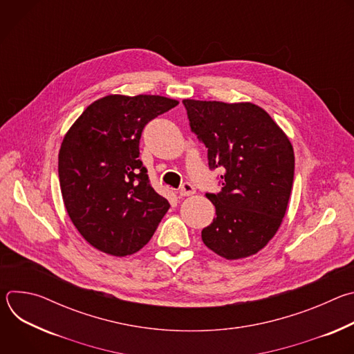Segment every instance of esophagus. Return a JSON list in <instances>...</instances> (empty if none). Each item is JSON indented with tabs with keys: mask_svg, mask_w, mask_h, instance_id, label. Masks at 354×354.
Returning a JSON list of instances; mask_svg holds the SVG:
<instances>
[{
	"mask_svg": "<svg viewBox=\"0 0 354 354\" xmlns=\"http://www.w3.org/2000/svg\"><path fill=\"white\" fill-rule=\"evenodd\" d=\"M194 193H196V187L190 182H185L179 189L180 196H190V194H194Z\"/></svg>",
	"mask_w": 354,
	"mask_h": 354,
	"instance_id": "esophagus-1",
	"label": "esophagus"
}]
</instances>
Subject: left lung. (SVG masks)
Masks as SVG:
<instances>
[{
    "label": "left lung",
    "instance_id": "8db88e82",
    "mask_svg": "<svg viewBox=\"0 0 354 354\" xmlns=\"http://www.w3.org/2000/svg\"><path fill=\"white\" fill-rule=\"evenodd\" d=\"M192 131L205 142L210 169L224 168L221 192L201 239L228 261L255 255L281 225L294 179V151L286 133L250 102L183 99Z\"/></svg>",
    "mask_w": 354,
    "mask_h": 354
}]
</instances>
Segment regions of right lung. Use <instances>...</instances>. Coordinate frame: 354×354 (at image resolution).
I'll return each instance as SVG.
<instances>
[{"label": "right lung", "instance_id": "add662e5", "mask_svg": "<svg viewBox=\"0 0 354 354\" xmlns=\"http://www.w3.org/2000/svg\"><path fill=\"white\" fill-rule=\"evenodd\" d=\"M179 102L160 95H108L70 127L59 153L66 210L93 248L113 257L136 254L169 209L149 183L140 157L145 124Z\"/></svg>", "mask_w": 354, "mask_h": 354}]
</instances>
